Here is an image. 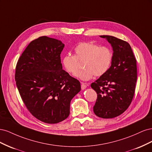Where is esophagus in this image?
Returning <instances> with one entry per match:
<instances>
[{"instance_id": "obj_1", "label": "esophagus", "mask_w": 152, "mask_h": 152, "mask_svg": "<svg viewBox=\"0 0 152 152\" xmlns=\"http://www.w3.org/2000/svg\"><path fill=\"white\" fill-rule=\"evenodd\" d=\"M86 87H87V86L86 85V84L84 83V82H81V89L82 90H84L86 88Z\"/></svg>"}]
</instances>
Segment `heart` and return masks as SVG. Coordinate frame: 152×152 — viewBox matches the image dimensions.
I'll list each match as a JSON object with an SVG mask.
<instances>
[{
    "mask_svg": "<svg viewBox=\"0 0 152 152\" xmlns=\"http://www.w3.org/2000/svg\"><path fill=\"white\" fill-rule=\"evenodd\" d=\"M75 55L66 54L62 63L65 70L70 74H75L83 63L84 70L78 72L77 77L82 80H89L94 75L101 77L109 70L113 59L112 50L107 47L92 42H81L75 47Z\"/></svg>",
    "mask_w": 152,
    "mask_h": 152,
    "instance_id": "1",
    "label": "heart"
}]
</instances>
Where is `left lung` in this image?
Listing matches in <instances>:
<instances>
[{"label":"left lung","instance_id":"8db88e82","mask_svg":"<svg viewBox=\"0 0 152 152\" xmlns=\"http://www.w3.org/2000/svg\"><path fill=\"white\" fill-rule=\"evenodd\" d=\"M112 45L111 66L104 75L91 84L97 93L93 107L96 115L112 118L123 113L134 97L137 80L136 60L126 41L110 35H101Z\"/></svg>","mask_w":152,"mask_h":152}]
</instances>
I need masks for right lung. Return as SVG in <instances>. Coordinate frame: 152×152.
Masks as SVG:
<instances>
[{
  "label": "right lung",
  "instance_id": "obj_1",
  "mask_svg": "<svg viewBox=\"0 0 152 152\" xmlns=\"http://www.w3.org/2000/svg\"><path fill=\"white\" fill-rule=\"evenodd\" d=\"M60 40L40 37L28 45L17 62L16 84L30 113L47 124H56L70 114L72 99L80 82L63 70Z\"/></svg>",
  "mask_w": 152,
  "mask_h": 152
}]
</instances>
